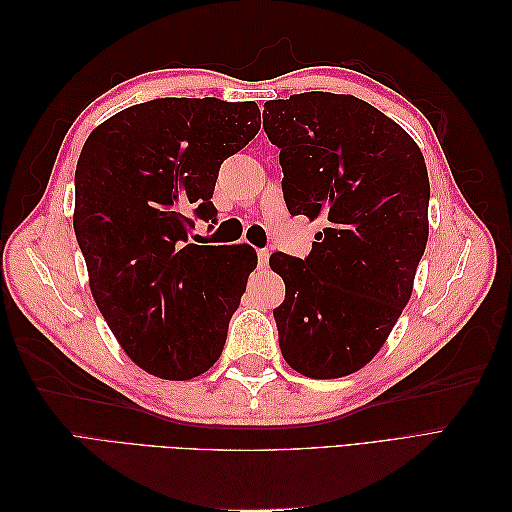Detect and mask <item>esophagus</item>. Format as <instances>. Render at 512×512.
<instances>
[{"label": "esophagus", "mask_w": 512, "mask_h": 512, "mask_svg": "<svg viewBox=\"0 0 512 512\" xmlns=\"http://www.w3.org/2000/svg\"><path fill=\"white\" fill-rule=\"evenodd\" d=\"M269 256H271V252L267 250V247H265V250H258V265H260L262 269H265V267L269 265Z\"/></svg>", "instance_id": "esophagus-1"}]
</instances>
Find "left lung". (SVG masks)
I'll return each mask as SVG.
<instances>
[{
	"label": "left lung",
	"mask_w": 512,
	"mask_h": 512,
	"mask_svg": "<svg viewBox=\"0 0 512 512\" xmlns=\"http://www.w3.org/2000/svg\"><path fill=\"white\" fill-rule=\"evenodd\" d=\"M265 108L288 211L324 224L305 260H269L286 284L273 309L280 348L307 378H342L374 359L412 297L429 237L425 158L354 96L305 91Z\"/></svg>",
	"instance_id": "left-lung-1"
}]
</instances>
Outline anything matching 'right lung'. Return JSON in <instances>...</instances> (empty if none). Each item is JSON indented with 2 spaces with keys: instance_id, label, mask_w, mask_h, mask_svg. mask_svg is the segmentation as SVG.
<instances>
[{
  "instance_id": "1",
  "label": "right lung",
  "mask_w": 512,
  "mask_h": 512,
  "mask_svg": "<svg viewBox=\"0 0 512 512\" xmlns=\"http://www.w3.org/2000/svg\"><path fill=\"white\" fill-rule=\"evenodd\" d=\"M260 130L256 102L160 98L89 134L76 164L74 232L89 288L119 346L147 374L196 378L220 359L258 256L185 243L215 218L220 166Z\"/></svg>"
}]
</instances>
